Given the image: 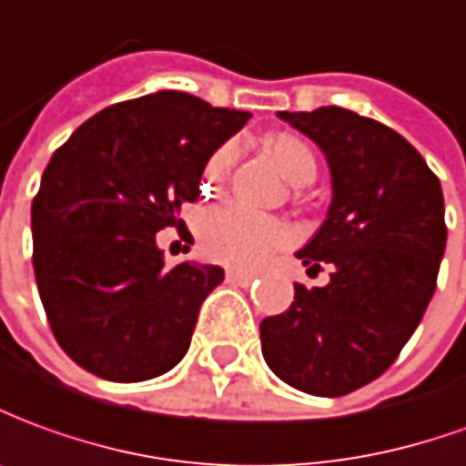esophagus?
Listing matches in <instances>:
<instances>
[{
    "instance_id": "1",
    "label": "esophagus",
    "mask_w": 466,
    "mask_h": 466,
    "mask_svg": "<svg viewBox=\"0 0 466 466\" xmlns=\"http://www.w3.org/2000/svg\"><path fill=\"white\" fill-rule=\"evenodd\" d=\"M226 279L230 280V283H236V286H250L258 276H256V273H248V270H228Z\"/></svg>"
}]
</instances>
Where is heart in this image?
I'll return each instance as SVG.
<instances>
[{"label": "heart", "instance_id": "heart-1", "mask_svg": "<svg viewBox=\"0 0 466 466\" xmlns=\"http://www.w3.org/2000/svg\"><path fill=\"white\" fill-rule=\"evenodd\" d=\"M266 153L280 175L293 186H309L319 173L313 147L293 133H280L266 143ZM236 160V147L223 145L206 163V183L216 186ZM293 240V230L283 220L253 213L236 203L210 208L198 220V248L213 263L233 268H256L276 248Z\"/></svg>", "mask_w": 466, "mask_h": 466}]
</instances>
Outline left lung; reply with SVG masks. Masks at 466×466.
<instances>
[{"label":"left lung","instance_id":"obj_1","mask_svg":"<svg viewBox=\"0 0 466 466\" xmlns=\"http://www.w3.org/2000/svg\"><path fill=\"white\" fill-rule=\"evenodd\" d=\"M329 160L333 200L319 233L296 256L323 289L296 283L291 309L260 323V349L286 384L344 397L397 361L437 289L444 246L439 177L411 145L344 107L279 112Z\"/></svg>","mask_w":466,"mask_h":466}]
</instances>
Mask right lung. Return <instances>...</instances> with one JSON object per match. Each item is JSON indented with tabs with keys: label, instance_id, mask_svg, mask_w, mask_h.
I'll return each instance as SVG.
<instances>
[{
	"label": "right lung",
	"instance_id": "1",
	"mask_svg": "<svg viewBox=\"0 0 466 466\" xmlns=\"http://www.w3.org/2000/svg\"><path fill=\"white\" fill-rule=\"evenodd\" d=\"M250 112L163 90L110 105L57 147L32 200V263L62 351L133 384L186 356L223 268L167 266L155 233L183 228L200 175Z\"/></svg>",
	"mask_w": 466,
	"mask_h": 466
}]
</instances>
